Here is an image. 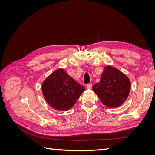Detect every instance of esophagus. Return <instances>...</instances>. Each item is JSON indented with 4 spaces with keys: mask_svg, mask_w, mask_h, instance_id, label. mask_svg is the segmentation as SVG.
<instances>
[{
    "mask_svg": "<svg viewBox=\"0 0 155 155\" xmlns=\"http://www.w3.org/2000/svg\"><path fill=\"white\" fill-rule=\"evenodd\" d=\"M92 84L91 83H88V84H87V88L88 89H91L92 88Z\"/></svg>",
    "mask_w": 155,
    "mask_h": 155,
    "instance_id": "obj_1",
    "label": "esophagus"
}]
</instances>
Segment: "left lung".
<instances>
[{"label": "left lung", "instance_id": "obj_1", "mask_svg": "<svg viewBox=\"0 0 155 155\" xmlns=\"http://www.w3.org/2000/svg\"><path fill=\"white\" fill-rule=\"evenodd\" d=\"M103 104L109 108L119 107L127 100L130 89L129 79L120 70L105 67L99 83L92 87Z\"/></svg>", "mask_w": 155, "mask_h": 155}]
</instances>
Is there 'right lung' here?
Here are the masks:
<instances>
[{
    "mask_svg": "<svg viewBox=\"0 0 155 155\" xmlns=\"http://www.w3.org/2000/svg\"><path fill=\"white\" fill-rule=\"evenodd\" d=\"M85 90L63 69L56 70L42 85L46 101L58 110H68Z\"/></svg>",
    "mask_w": 155,
    "mask_h": 155,
    "instance_id": "1",
    "label": "right lung"
}]
</instances>
